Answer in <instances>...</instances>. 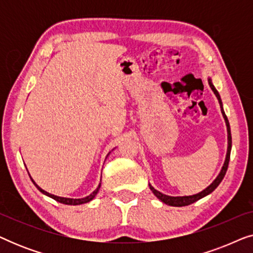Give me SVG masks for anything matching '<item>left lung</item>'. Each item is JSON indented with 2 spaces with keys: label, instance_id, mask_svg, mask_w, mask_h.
<instances>
[{
  "label": "left lung",
  "instance_id": "8db88e82",
  "mask_svg": "<svg viewBox=\"0 0 253 253\" xmlns=\"http://www.w3.org/2000/svg\"><path fill=\"white\" fill-rule=\"evenodd\" d=\"M209 84L211 86V88H212V91L214 92V94L216 95L217 100H219V103H220V107H221V113H222V115L224 117V121H226V126H227V131H228V148H227V155H226V160H224V164H223V167L221 169L220 174L217 175V177L214 179L212 184L210 186H207L205 190H203L202 192L197 193V195H192V196H183V197H171V196H167V195H164V193H161L160 191H158V190H155L153 186L150 184V189L152 190V192L154 193L155 196H157V198H159L161 200L162 203L167 204L169 206H177V207H181V206H186V205H190V204L197 202V200L204 198V197L210 195L211 192H213L214 190L217 188V185L220 184L221 181H222L224 175H226L227 172V169H228V165H229V159H230V151H231V132H230V126H229V121H228L226 114L223 112V108H222V101H221V98H220V94L219 92L216 91V88L214 87V85L212 84V81L209 78Z\"/></svg>",
  "mask_w": 253,
  "mask_h": 253
}]
</instances>
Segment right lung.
Returning a JSON list of instances; mask_svg holds the SVG:
<instances>
[{
  "mask_svg": "<svg viewBox=\"0 0 253 253\" xmlns=\"http://www.w3.org/2000/svg\"><path fill=\"white\" fill-rule=\"evenodd\" d=\"M29 175H30V174H29ZM30 177H31V176H30ZM31 179H32V177H31ZM32 182L34 183V185L37 186L38 190H39L40 192H42L43 195H46V196H48V197H50V198L55 199V200H56V202H58V203H61V204H65V205H81V204H85V203H88V202H91V200H92L93 198H94V197L96 196V193H98L99 189H100V186H101V183H100L98 188H96V190H94V191H93V192H92L91 195H89V196L85 197V198H81V199H74V198H64V197H58V196L51 195V193L47 192V191H44V190L41 189L40 186L38 185L37 183L33 181V179H32Z\"/></svg>",
  "mask_w": 253,
  "mask_h": 253,
  "instance_id": "add662e5",
  "label": "right lung"
}]
</instances>
